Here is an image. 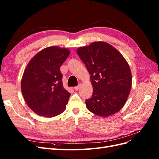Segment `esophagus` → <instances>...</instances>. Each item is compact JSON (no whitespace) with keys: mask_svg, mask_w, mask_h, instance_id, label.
Instances as JSON below:
<instances>
[{"mask_svg":"<svg viewBox=\"0 0 159 159\" xmlns=\"http://www.w3.org/2000/svg\"><path fill=\"white\" fill-rule=\"evenodd\" d=\"M81 87V85L80 84H79L78 86H75V87H74V89L75 90V91H78L79 89H80V88Z\"/></svg>","mask_w":159,"mask_h":159,"instance_id":"obj_1","label":"esophagus"}]
</instances>
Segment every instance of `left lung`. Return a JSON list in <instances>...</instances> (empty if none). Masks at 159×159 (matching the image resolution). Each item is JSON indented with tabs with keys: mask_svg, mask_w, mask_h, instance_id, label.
I'll use <instances>...</instances> for the list:
<instances>
[{
	"mask_svg": "<svg viewBox=\"0 0 159 159\" xmlns=\"http://www.w3.org/2000/svg\"><path fill=\"white\" fill-rule=\"evenodd\" d=\"M90 74L93 94L86 99L88 109L100 117L119 111L125 104L132 84L131 69L116 48L105 42H94L77 50Z\"/></svg>",
	"mask_w": 159,
	"mask_h": 159,
	"instance_id": "1",
	"label": "left lung"
}]
</instances>
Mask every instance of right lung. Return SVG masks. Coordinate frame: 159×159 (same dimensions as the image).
<instances>
[{
  "label": "right lung",
  "instance_id": "right-lung-1",
  "mask_svg": "<svg viewBox=\"0 0 159 159\" xmlns=\"http://www.w3.org/2000/svg\"><path fill=\"white\" fill-rule=\"evenodd\" d=\"M70 51L50 46L40 51L28 64L21 81L28 106L40 116L53 117L63 113L70 93L64 88L61 66Z\"/></svg>",
  "mask_w": 159,
  "mask_h": 159
}]
</instances>
